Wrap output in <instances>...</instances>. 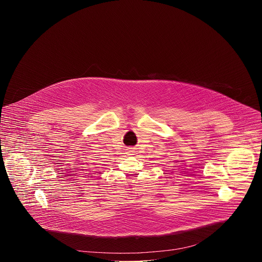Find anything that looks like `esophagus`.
Listing matches in <instances>:
<instances>
[{
	"label": "esophagus",
	"mask_w": 262,
	"mask_h": 262,
	"mask_svg": "<svg viewBox=\"0 0 262 262\" xmlns=\"http://www.w3.org/2000/svg\"><path fill=\"white\" fill-rule=\"evenodd\" d=\"M131 149V148H130ZM129 153H133V150H129Z\"/></svg>",
	"instance_id": "esophagus-1"
}]
</instances>
